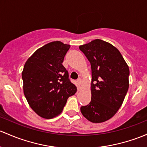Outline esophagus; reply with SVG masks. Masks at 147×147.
Returning a JSON list of instances; mask_svg holds the SVG:
<instances>
[{"label": "esophagus", "mask_w": 147, "mask_h": 147, "mask_svg": "<svg viewBox=\"0 0 147 147\" xmlns=\"http://www.w3.org/2000/svg\"><path fill=\"white\" fill-rule=\"evenodd\" d=\"M78 82L79 83V84H80V85H81L82 82V79L81 78H78Z\"/></svg>", "instance_id": "1"}]
</instances>
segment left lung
<instances>
[{
	"label": "left lung",
	"mask_w": 147,
	"mask_h": 147,
	"mask_svg": "<svg viewBox=\"0 0 147 147\" xmlns=\"http://www.w3.org/2000/svg\"><path fill=\"white\" fill-rule=\"evenodd\" d=\"M92 67V100L82 106L84 117L92 123L112 118L121 106L129 88V70L120 51L112 44L95 39L80 46Z\"/></svg>",
	"instance_id": "8db88e82"
}]
</instances>
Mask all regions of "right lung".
Segmentation results:
<instances>
[{"label":"right lung","instance_id":"right-lung-1","mask_svg":"<svg viewBox=\"0 0 147 147\" xmlns=\"http://www.w3.org/2000/svg\"><path fill=\"white\" fill-rule=\"evenodd\" d=\"M70 46L53 41L36 50L24 66L23 90L32 110L44 118L57 116L77 92L63 65Z\"/></svg>","mask_w":147,"mask_h":147}]
</instances>
